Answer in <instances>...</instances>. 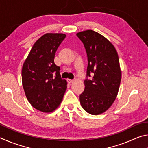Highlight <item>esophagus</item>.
<instances>
[{
    "mask_svg": "<svg viewBox=\"0 0 148 148\" xmlns=\"http://www.w3.org/2000/svg\"><path fill=\"white\" fill-rule=\"evenodd\" d=\"M74 79H67V82H68L69 84H71V83H72V82H74Z\"/></svg>",
    "mask_w": 148,
    "mask_h": 148,
    "instance_id": "34e87169",
    "label": "esophagus"
}]
</instances>
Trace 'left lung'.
I'll list each match as a JSON object with an SVG mask.
<instances>
[{
    "label": "left lung",
    "mask_w": 148,
    "mask_h": 148,
    "mask_svg": "<svg viewBox=\"0 0 148 148\" xmlns=\"http://www.w3.org/2000/svg\"><path fill=\"white\" fill-rule=\"evenodd\" d=\"M76 35L83 42L88 60L80 104L89 114H101L112 106L118 93L121 79L118 55L113 44L98 32L87 30Z\"/></svg>",
    "instance_id": "obj_1"
}]
</instances>
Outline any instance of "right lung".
I'll return each instance as SVG.
<instances>
[{
    "instance_id": "right-lung-1",
    "label": "right lung",
    "mask_w": 148,
    "mask_h": 148,
    "mask_svg": "<svg viewBox=\"0 0 148 148\" xmlns=\"http://www.w3.org/2000/svg\"><path fill=\"white\" fill-rule=\"evenodd\" d=\"M66 35L46 33L35 42L23 65L22 84L27 99L42 112H51L61 103L67 82L54 62L56 52Z\"/></svg>"
}]
</instances>
